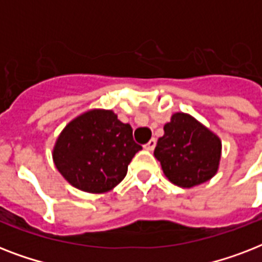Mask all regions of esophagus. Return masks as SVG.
<instances>
[{"label": "esophagus", "mask_w": 262, "mask_h": 262, "mask_svg": "<svg viewBox=\"0 0 262 262\" xmlns=\"http://www.w3.org/2000/svg\"><path fill=\"white\" fill-rule=\"evenodd\" d=\"M144 147H145V149H148V151H152V149L156 147V140L151 139L147 144H145V145H144Z\"/></svg>", "instance_id": "obj_1"}]
</instances>
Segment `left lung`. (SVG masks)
<instances>
[{
    "label": "left lung",
    "instance_id": "left-lung-1",
    "mask_svg": "<svg viewBox=\"0 0 262 262\" xmlns=\"http://www.w3.org/2000/svg\"><path fill=\"white\" fill-rule=\"evenodd\" d=\"M154 155L170 182L193 187L217 172L222 141L191 115L175 113L164 125V135L158 140Z\"/></svg>",
    "mask_w": 262,
    "mask_h": 262
}]
</instances>
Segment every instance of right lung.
<instances>
[{"label":"right lung","mask_w":262,"mask_h":262,"mask_svg":"<svg viewBox=\"0 0 262 262\" xmlns=\"http://www.w3.org/2000/svg\"><path fill=\"white\" fill-rule=\"evenodd\" d=\"M129 123L111 110H90L68 123L55 141L53 160L72 186L88 193H106L127 172L141 149Z\"/></svg>","instance_id":"right-lung-1"}]
</instances>
